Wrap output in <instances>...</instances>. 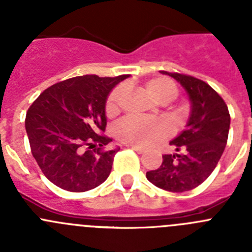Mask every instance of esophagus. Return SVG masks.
Here are the masks:
<instances>
[{
	"instance_id": "esophagus-1",
	"label": "esophagus",
	"mask_w": 252,
	"mask_h": 252,
	"mask_svg": "<svg viewBox=\"0 0 252 252\" xmlns=\"http://www.w3.org/2000/svg\"><path fill=\"white\" fill-rule=\"evenodd\" d=\"M127 148H131V150H133V151H135V152H137L138 155H142V153L146 152L145 148L140 147V146H131V145H128Z\"/></svg>"
}]
</instances>
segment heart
Instances as JSON below:
<instances>
[{
  "instance_id": "heart-1",
  "label": "heart",
  "mask_w": 252,
  "mask_h": 252,
  "mask_svg": "<svg viewBox=\"0 0 252 252\" xmlns=\"http://www.w3.org/2000/svg\"><path fill=\"white\" fill-rule=\"evenodd\" d=\"M146 92L158 102L172 101L178 95V86L167 78H156L145 83ZM124 89L116 88L109 95L106 101V115L115 116L120 111ZM172 126L166 120H142L127 117L120 121L115 127V135L121 142L131 146H150L168 137Z\"/></svg>"
}]
</instances>
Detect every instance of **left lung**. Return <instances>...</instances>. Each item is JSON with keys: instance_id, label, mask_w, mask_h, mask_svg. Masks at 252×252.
<instances>
[{"instance_id": "obj_1", "label": "left lung", "mask_w": 252, "mask_h": 252, "mask_svg": "<svg viewBox=\"0 0 252 252\" xmlns=\"http://www.w3.org/2000/svg\"><path fill=\"white\" fill-rule=\"evenodd\" d=\"M172 76L186 89L191 104L187 128L169 145L174 155H164L160 167L146 173L148 181L164 190H191L212 174L227 142L230 114L222 97L205 81L179 73Z\"/></svg>"}]
</instances>
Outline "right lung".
<instances>
[{
	"instance_id": "add662e5",
	"label": "right lung",
	"mask_w": 252,
	"mask_h": 252,
	"mask_svg": "<svg viewBox=\"0 0 252 252\" xmlns=\"http://www.w3.org/2000/svg\"><path fill=\"white\" fill-rule=\"evenodd\" d=\"M130 75H83L45 89L26 115L31 151L43 174L59 188L86 191L110 176L120 148L104 150L112 141L105 105L112 89Z\"/></svg>"
}]
</instances>
